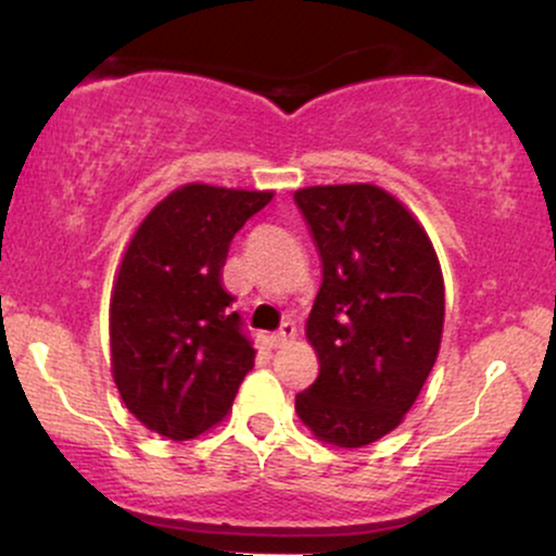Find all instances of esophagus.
Wrapping results in <instances>:
<instances>
[{"instance_id":"1","label":"esophagus","mask_w":556,"mask_h":556,"mask_svg":"<svg viewBox=\"0 0 556 556\" xmlns=\"http://www.w3.org/2000/svg\"><path fill=\"white\" fill-rule=\"evenodd\" d=\"M295 331H298V329H295V324H292V321H285L282 327L277 329V334H271V344H274V348H285L287 342L295 340Z\"/></svg>"}]
</instances>
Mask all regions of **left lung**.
<instances>
[{"label": "left lung", "mask_w": 556, "mask_h": 556, "mask_svg": "<svg viewBox=\"0 0 556 556\" xmlns=\"http://www.w3.org/2000/svg\"><path fill=\"white\" fill-rule=\"evenodd\" d=\"M295 203L324 269L305 324L321 368L295 410L324 442L366 446L397 429L437 363L442 269L424 227L376 185H316Z\"/></svg>", "instance_id": "obj_1"}]
</instances>
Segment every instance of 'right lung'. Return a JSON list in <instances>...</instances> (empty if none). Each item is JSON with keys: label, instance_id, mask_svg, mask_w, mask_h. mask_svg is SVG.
<instances>
[{"label": "right lung", "instance_id": "1", "mask_svg": "<svg viewBox=\"0 0 556 556\" xmlns=\"http://www.w3.org/2000/svg\"><path fill=\"white\" fill-rule=\"evenodd\" d=\"M274 193L185 185L140 222L110 303L114 384L127 410L185 442L219 424L256 350L222 269L238 229Z\"/></svg>", "mask_w": 556, "mask_h": 556}]
</instances>
